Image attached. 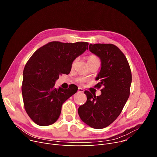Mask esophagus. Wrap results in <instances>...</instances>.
I'll list each match as a JSON object with an SVG mask.
<instances>
[{"mask_svg":"<svg viewBox=\"0 0 157 157\" xmlns=\"http://www.w3.org/2000/svg\"><path fill=\"white\" fill-rule=\"evenodd\" d=\"M78 92H81V93H83V92H84V90H83V88H81V87H78Z\"/></svg>","mask_w":157,"mask_h":157,"instance_id":"esophagus-1","label":"esophagus"}]
</instances>
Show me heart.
Here are the masks:
<instances>
[{
    "label": "heart",
    "instance_id": "obj_1",
    "mask_svg": "<svg viewBox=\"0 0 157 157\" xmlns=\"http://www.w3.org/2000/svg\"><path fill=\"white\" fill-rule=\"evenodd\" d=\"M77 60V59H74L72 63V66H74V63H75V62H76ZM87 61H88V65L92 63H94V62H100V60H99V59L97 56H96L95 55H90L89 56L88 58H87ZM85 80V78H83V77H79L77 79V81L79 82V83H82V82H83Z\"/></svg>",
    "mask_w": 157,
    "mask_h": 157
}]
</instances>
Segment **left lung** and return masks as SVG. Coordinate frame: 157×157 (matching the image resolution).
Masks as SVG:
<instances>
[{
    "mask_svg": "<svg viewBox=\"0 0 157 157\" xmlns=\"http://www.w3.org/2000/svg\"><path fill=\"white\" fill-rule=\"evenodd\" d=\"M89 49L99 58L101 69L95 85L101 95L85 91L86 102L78 108L80 118L90 127L101 129L109 125L121 113L130 95L132 74L127 58L112 44H90Z\"/></svg>",
    "mask_w": 157,
    "mask_h": 157,
    "instance_id": "left-lung-1",
    "label": "left lung"
}]
</instances>
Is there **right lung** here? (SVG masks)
Segmentation results:
<instances>
[{"label": "right lung", "mask_w": 157, "mask_h": 157, "mask_svg": "<svg viewBox=\"0 0 157 157\" xmlns=\"http://www.w3.org/2000/svg\"><path fill=\"white\" fill-rule=\"evenodd\" d=\"M86 42L49 43L32 55L23 72L21 92L29 117L40 126H48L59 119L64 102L78 91L76 85L67 90L55 88L62 74L71 72L72 63L88 49Z\"/></svg>", "instance_id": "right-lung-1"}]
</instances>
